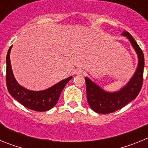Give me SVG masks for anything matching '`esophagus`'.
I'll list each match as a JSON object with an SVG mask.
<instances>
[{"label": "esophagus", "instance_id": "34e87169", "mask_svg": "<svg viewBox=\"0 0 148 148\" xmlns=\"http://www.w3.org/2000/svg\"><path fill=\"white\" fill-rule=\"evenodd\" d=\"M75 75H84V71L82 69H77L75 70Z\"/></svg>", "mask_w": 148, "mask_h": 148}]
</instances>
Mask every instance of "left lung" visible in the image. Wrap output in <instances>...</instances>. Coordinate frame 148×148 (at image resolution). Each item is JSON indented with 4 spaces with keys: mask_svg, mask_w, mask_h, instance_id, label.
Returning <instances> with one entry per match:
<instances>
[{
    "mask_svg": "<svg viewBox=\"0 0 148 148\" xmlns=\"http://www.w3.org/2000/svg\"><path fill=\"white\" fill-rule=\"evenodd\" d=\"M121 35L130 40L138 56V61L136 70L126 85L116 92L105 91L86 77L87 101L90 108L95 113L108 114L121 109L131 101L134 100L142 89L145 66L144 54L136 41L129 32L125 31Z\"/></svg>",
    "mask_w": 148,
    "mask_h": 148,
    "instance_id": "obj_1",
    "label": "left lung"
}]
</instances>
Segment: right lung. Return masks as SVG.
Listing matches in <instances>:
<instances>
[{"label":"right lung","mask_w":148,"mask_h":148,"mask_svg":"<svg viewBox=\"0 0 148 148\" xmlns=\"http://www.w3.org/2000/svg\"><path fill=\"white\" fill-rule=\"evenodd\" d=\"M12 47V46L8 50L6 59V87L10 94L22 105L32 110L44 112L52 109L58 102L63 89L73 77L65 78L49 88L41 91H33L26 89L17 82L13 75L10 56Z\"/></svg>","instance_id":"obj_1"}]
</instances>
